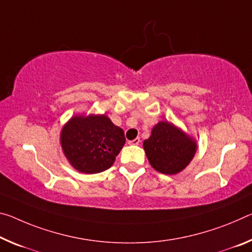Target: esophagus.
<instances>
[{
    "label": "esophagus",
    "instance_id": "34e87169",
    "mask_svg": "<svg viewBox=\"0 0 252 252\" xmlns=\"http://www.w3.org/2000/svg\"><path fill=\"white\" fill-rule=\"evenodd\" d=\"M139 143H140V138H135L133 140L129 141V145H132V146H138Z\"/></svg>",
    "mask_w": 252,
    "mask_h": 252
}]
</instances>
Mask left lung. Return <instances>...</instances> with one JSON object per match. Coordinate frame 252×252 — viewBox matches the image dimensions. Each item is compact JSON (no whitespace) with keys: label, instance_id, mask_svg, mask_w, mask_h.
Wrapping results in <instances>:
<instances>
[{"label":"left lung","instance_id":"obj_1","mask_svg":"<svg viewBox=\"0 0 252 252\" xmlns=\"http://www.w3.org/2000/svg\"><path fill=\"white\" fill-rule=\"evenodd\" d=\"M143 149L151 167L158 173L176 175L193 160L197 142L169 121H159L143 141Z\"/></svg>","mask_w":252,"mask_h":252}]
</instances>
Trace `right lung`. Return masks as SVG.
<instances>
[{
  "instance_id": "1",
  "label": "right lung",
  "mask_w": 252,
  "mask_h": 252,
  "mask_svg": "<svg viewBox=\"0 0 252 252\" xmlns=\"http://www.w3.org/2000/svg\"><path fill=\"white\" fill-rule=\"evenodd\" d=\"M125 143L123 130L105 114H76L61 131L63 155L73 168L83 174L109 169Z\"/></svg>"
}]
</instances>
